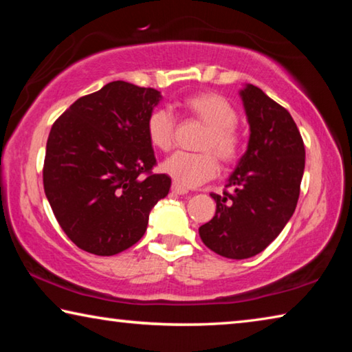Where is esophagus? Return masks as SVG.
<instances>
[{
  "label": "esophagus",
  "instance_id": "esophagus-1",
  "mask_svg": "<svg viewBox=\"0 0 352 352\" xmlns=\"http://www.w3.org/2000/svg\"><path fill=\"white\" fill-rule=\"evenodd\" d=\"M170 189H172V192H174V194H180V195L188 194V189L180 186V184H177V183H172V188Z\"/></svg>",
  "mask_w": 352,
  "mask_h": 352
}]
</instances>
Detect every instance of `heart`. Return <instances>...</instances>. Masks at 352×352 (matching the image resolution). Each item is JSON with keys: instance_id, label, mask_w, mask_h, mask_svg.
Instances as JSON below:
<instances>
[{"instance_id": "obj_1", "label": "heart", "mask_w": 352, "mask_h": 352, "mask_svg": "<svg viewBox=\"0 0 352 352\" xmlns=\"http://www.w3.org/2000/svg\"><path fill=\"white\" fill-rule=\"evenodd\" d=\"M182 110L206 127L199 146L201 152L174 153L162 164V169L180 186L195 188L217 175V159L223 166H231L241 158L243 136L236 126L239 113L225 96L212 91L197 93L183 99ZM175 130L177 121L168 110L157 109L147 116V138L158 151H170Z\"/></svg>"}]
</instances>
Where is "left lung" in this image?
Listing matches in <instances>:
<instances>
[{"label": "left lung", "instance_id": "8db88e82", "mask_svg": "<svg viewBox=\"0 0 352 352\" xmlns=\"http://www.w3.org/2000/svg\"><path fill=\"white\" fill-rule=\"evenodd\" d=\"M241 96L250 124L247 152L223 195L211 194L216 214L199 228L205 245L230 259L252 258L281 233L296 208L306 160L300 130L283 105L254 85Z\"/></svg>", "mask_w": 352, "mask_h": 352}]
</instances>
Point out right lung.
I'll use <instances>...</instances> for the list:
<instances>
[{"instance_id":"right-lung-1","label":"right lung","mask_w":352,"mask_h":352,"mask_svg":"<svg viewBox=\"0 0 352 352\" xmlns=\"http://www.w3.org/2000/svg\"><path fill=\"white\" fill-rule=\"evenodd\" d=\"M162 99L153 88L115 80L69 105L46 142L43 188L52 212L83 252L113 256L146 233L148 212L169 192L146 121Z\"/></svg>"}]
</instances>
